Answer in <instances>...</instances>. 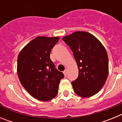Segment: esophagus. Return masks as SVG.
<instances>
[{"label":"esophagus","mask_w":122,"mask_h":122,"mask_svg":"<svg viewBox=\"0 0 122 122\" xmlns=\"http://www.w3.org/2000/svg\"><path fill=\"white\" fill-rule=\"evenodd\" d=\"M63 73V74H64L65 76H66V74H67V70H66V69H65Z\"/></svg>","instance_id":"1"}]
</instances>
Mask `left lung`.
<instances>
[{
    "mask_svg": "<svg viewBox=\"0 0 122 122\" xmlns=\"http://www.w3.org/2000/svg\"><path fill=\"white\" fill-rule=\"evenodd\" d=\"M71 49L79 70L72 82L74 92L81 97H92L103 87L109 73L107 52L91 33L78 31L62 38Z\"/></svg>",
    "mask_w": 122,
    "mask_h": 122,
    "instance_id": "8db88e82",
    "label": "left lung"
}]
</instances>
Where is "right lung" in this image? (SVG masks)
<instances>
[{
  "instance_id": "obj_1",
  "label": "right lung",
  "mask_w": 122,
  "mask_h": 122,
  "mask_svg": "<svg viewBox=\"0 0 122 122\" xmlns=\"http://www.w3.org/2000/svg\"><path fill=\"white\" fill-rule=\"evenodd\" d=\"M59 36H38L27 44L18 56L17 73L22 86L33 98L46 101L58 93L64 75L50 59Z\"/></svg>"
}]
</instances>
